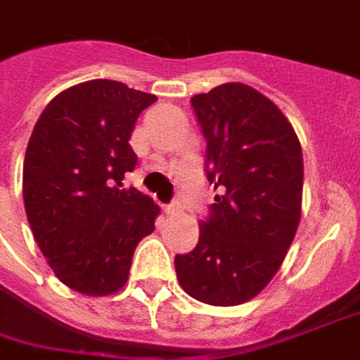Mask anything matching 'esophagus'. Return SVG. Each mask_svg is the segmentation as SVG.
Returning <instances> with one entry per match:
<instances>
[{"label":"esophagus","instance_id":"esophagus-1","mask_svg":"<svg viewBox=\"0 0 360 360\" xmlns=\"http://www.w3.org/2000/svg\"><path fill=\"white\" fill-rule=\"evenodd\" d=\"M181 207H179V204H177V202H172V204H167L166 207H164V212H166L167 215H173V214H177V212H179Z\"/></svg>","mask_w":360,"mask_h":360}]
</instances>
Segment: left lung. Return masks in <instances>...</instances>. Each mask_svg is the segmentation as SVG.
<instances>
[{
    "label": "left lung",
    "instance_id": "obj_1",
    "mask_svg": "<svg viewBox=\"0 0 360 360\" xmlns=\"http://www.w3.org/2000/svg\"><path fill=\"white\" fill-rule=\"evenodd\" d=\"M191 105L206 139V177L219 194L196 248L175 255V273L198 302L240 305L271 282L294 240L302 146L278 106L250 85H217Z\"/></svg>",
    "mask_w": 360,
    "mask_h": 360
}]
</instances>
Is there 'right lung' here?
Returning <instances> with one entry per match:
<instances>
[{
    "label": "right lung",
    "instance_id": "1",
    "mask_svg": "<svg viewBox=\"0 0 360 360\" xmlns=\"http://www.w3.org/2000/svg\"><path fill=\"white\" fill-rule=\"evenodd\" d=\"M154 101L122 82L91 79L58 93L34 126L22 172L26 217L53 273L79 294L118 292L135 248L154 231L160 207L122 183L137 166L133 126Z\"/></svg>",
    "mask_w": 360,
    "mask_h": 360
}]
</instances>
